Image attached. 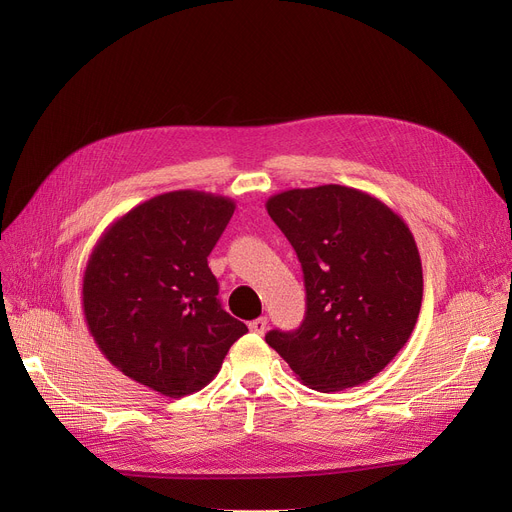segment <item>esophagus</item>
I'll return each mask as SVG.
<instances>
[{"mask_svg":"<svg viewBox=\"0 0 512 512\" xmlns=\"http://www.w3.org/2000/svg\"><path fill=\"white\" fill-rule=\"evenodd\" d=\"M249 330L255 334H265L267 330V317H257L253 321H249Z\"/></svg>","mask_w":512,"mask_h":512,"instance_id":"1","label":"esophagus"}]
</instances>
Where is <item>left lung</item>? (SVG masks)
Listing matches in <instances>:
<instances>
[{"instance_id":"8db88e82","label":"left lung","mask_w":512,"mask_h":512,"mask_svg":"<svg viewBox=\"0 0 512 512\" xmlns=\"http://www.w3.org/2000/svg\"><path fill=\"white\" fill-rule=\"evenodd\" d=\"M303 265L307 315L297 332L265 342L319 392L375 378L411 338L423 270L407 222L359 188H288L265 201Z\"/></svg>"}]
</instances>
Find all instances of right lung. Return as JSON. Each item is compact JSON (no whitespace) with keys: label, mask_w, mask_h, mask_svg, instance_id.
<instances>
[{"label":"right lung","mask_w":512,"mask_h":512,"mask_svg":"<svg viewBox=\"0 0 512 512\" xmlns=\"http://www.w3.org/2000/svg\"><path fill=\"white\" fill-rule=\"evenodd\" d=\"M234 199L170 191L105 228L83 276V311L103 357L170 398L205 388L247 326L218 303L207 255Z\"/></svg>","instance_id":"obj_1"}]
</instances>
